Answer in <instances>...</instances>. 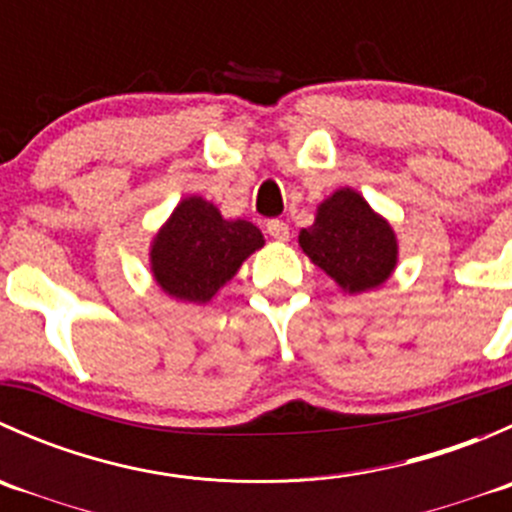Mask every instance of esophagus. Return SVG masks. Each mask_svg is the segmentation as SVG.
Segmentation results:
<instances>
[{
  "label": "esophagus",
  "mask_w": 512,
  "mask_h": 512,
  "mask_svg": "<svg viewBox=\"0 0 512 512\" xmlns=\"http://www.w3.org/2000/svg\"><path fill=\"white\" fill-rule=\"evenodd\" d=\"M267 232H270V237H275V240L285 242L289 237V225L285 220H267Z\"/></svg>",
  "instance_id": "34e87169"
}]
</instances>
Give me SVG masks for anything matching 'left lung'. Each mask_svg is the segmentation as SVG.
Masks as SVG:
<instances>
[{
	"instance_id": "left-lung-1",
	"label": "left lung",
	"mask_w": 512,
	"mask_h": 512,
	"mask_svg": "<svg viewBox=\"0 0 512 512\" xmlns=\"http://www.w3.org/2000/svg\"><path fill=\"white\" fill-rule=\"evenodd\" d=\"M299 247L349 292L379 287L396 267L394 230L349 188L319 205L314 225L299 232Z\"/></svg>"
}]
</instances>
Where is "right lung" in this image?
Returning a JSON list of instances; mask_svg holds the SVG:
<instances>
[{
    "label": "right lung",
    "mask_w": 512,
    "mask_h": 512,
    "mask_svg": "<svg viewBox=\"0 0 512 512\" xmlns=\"http://www.w3.org/2000/svg\"><path fill=\"white\" fill-rule=\"evenodd\" d=\"M265 245L247 220H223L203 198H185L153 240V277L170 297L210 302L247 255Z\"/></svg>",
    "instance_id": "1"
}]
</instances>
